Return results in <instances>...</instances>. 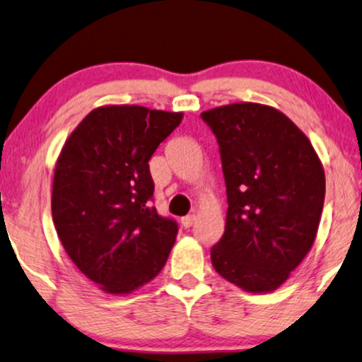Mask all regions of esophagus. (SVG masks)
<instances>
[{"instance_id": "obj_1", "label": "esophagus", "mask_w": 362, "mask_h": 362, "mask_svg": "<svg viewBox=\"0 0 362 362\" xmlns=\"http://www.w3.org/2000/svg\"><path fill=\"white\" fill-rule=\"evenodd\" d=\"M194 222H195V215H187V217L182 218V226H184L185 228L194 226Z\"/></svg>"}]
</instances>
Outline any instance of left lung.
Masks as SVG:
<instances>
[{"label":"left lung","mask_w":362,"mask_h":362,"mask_svg":"<svg viewBox=\"0 0 362 362\" xmlns=\"http://www.w3.org/2000/svg\"><path fill=\"white\" fill-rule=\"evenodd\" d=\"M227 187L214 269L247 292L276 291L303 262L317 234L326 177L308 136L279 110L232 103L204 112Z\"/></svg>","instance_id":"obj_1"}]
</instances>
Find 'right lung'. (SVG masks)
I'll return each mask as SVG.
<instances>
[{"label": "right lung", "mask_w": 362, "mask_h": 362, "mask_svg": "<svg viewBox=\"0 0 362 362\" xmlns=\"http://www.w3.org/2000/svg\"><path fill=\"white\" fill-rule=\"evenodd\" d=\"M182 113L139 105L95 108L68 136L52 214L73 264L108 294H128L165 265L178 226L152 207L148 160Z\"/></svg>", "instance_id": "add662e5"}]
</instances>
